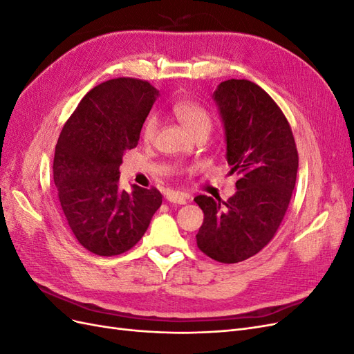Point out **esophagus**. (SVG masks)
Masks as SVG:
<instances>
[{
  "label": "esophagus",
  "instance_id": "esophagus-1",
  "mask_svg": "<svg viewBox=\"0 0 354 354\" xmlns=\"http://www.w3.org/2000/svg\"><path fill=\"white\" fill-rule=\"evenodd\" d=\"M167 199L171 203H178V205H185L187 201V195L186 194H180V192H169L167 195Z\"/></svg>",
  "mask_w": 354,
  "mask_h": 354
}]
</instances>
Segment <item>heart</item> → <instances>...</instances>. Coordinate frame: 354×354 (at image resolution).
<instances>
[{
	"instance_id": "obj_1",
	"label": "heart",
	"mask_w": 354,
	"mask_h": 354,
	"mask_svg": "<svg viewBox=\"0 0 354 354\" xmlns=\"http://www.w3.org/2000/svg\"><path fill=\"white\" fill-rule=\"evenodd\" d=\"M171 113L176 118V120L183 125L186 130L192 134L195 133L199 128H211V113L205 106L195 100H177L171 104ZM158 118L155 115H149L142 128V137L146 142L153 140L158 131Z\"/></svg>"
}]
</instances>
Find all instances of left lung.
<instances>
[{"label": "left lung", "mask_w": 354, "mask_h": 354, "mask_svg": "<svg viewBox=\"0 0 354 354\" xmlns=\"http://www.w3.org/2000/svg\"><path fill=\"white\" fill-rule=\"evenodd\" d=\"M226 134V159L236 173L227 202L199 195L203 211L198 248L220 263L260 252L279 229L295 187L298 152L291 127L274 100L248 80L223 81L212 94Z\"/></svg>", "instance_id": "8db88e82"}]
</instances>
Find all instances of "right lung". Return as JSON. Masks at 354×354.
<instances>
[{
	"mask_svg": "<svg viewBox=\"0 0 354 354\" xmlns=\"http://www.w3.org/2000/svg\"><path fill=\"white\" fill-rule=\"evenodd\" d=\"M159 91L116 78L84 95L60 133L53 176L73 236L95 255H120L142 239L162 203L155 187L118 189L125 151L134 149Z\"/></svg>",
	"mask_w": 354,
	"mask_h": 354,
	"instance_id": "add662e5",
	"label": "right lung"
}]
</instances>
